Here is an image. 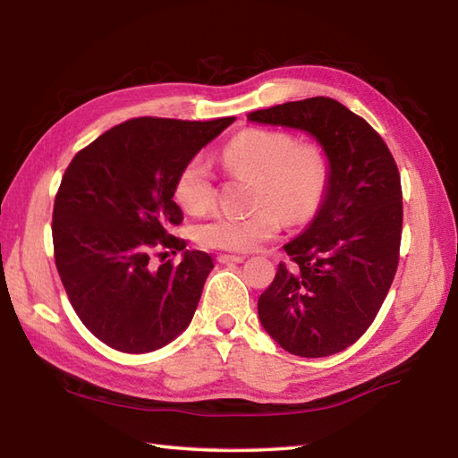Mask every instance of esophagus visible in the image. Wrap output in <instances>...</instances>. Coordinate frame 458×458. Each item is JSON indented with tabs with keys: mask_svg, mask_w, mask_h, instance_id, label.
I'll use <instances>...</instances> for the list:
<instances>
[{
	"mask_svg": "<svg viewBox=\"0 0 458 458\" xmlns=\"http://www.w3.org/2000/svg\"><path fill=\"white\" fill-rule=\"evenodd\" d=\"M246 258L244 256H236V254H220L218 261L220 264H242Z\"/></svg>",
	"mask_w": 458,
	"mask_h": 458,
	"instance_id": "1",
	"label": "esophagus"
}]
</instances>
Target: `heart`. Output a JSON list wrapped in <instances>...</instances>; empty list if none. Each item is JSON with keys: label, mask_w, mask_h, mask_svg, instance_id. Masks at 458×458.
Here are the masks:
<instances>
[{"label": "heart", "mask_w": 458, "mask_h": 458, "mask_svg": "<svg viewBox=\"0 0 458 458\" xmlns=\"http://www.w3.org/2000/svg\"><path fill=\"white\" fill-rule=\"evenodd\" d=\"M230 177L248 179L246 216L214 212L192 224L191 236L200 248L246 251L276 238L284 218L303 224L318 212L328 189V161L317 143H297L279 130H244L220 151ZM173 197L184 212L199 214L216 199V179L208 161L194 155L182 165L173 184Z\"/></svg>", "instance_id": "obj_1"}]
</instances>
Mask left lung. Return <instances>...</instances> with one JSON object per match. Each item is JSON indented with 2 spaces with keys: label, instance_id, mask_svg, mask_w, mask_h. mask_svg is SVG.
<instances>
[{
  "label": "left lung",
  "instance_id": "obj_1",
  "mask_svg": "<svg viewBox=\"0 0 458 458\" xmlns=\"http://www.w3.org/2000/svg\"><path fill=\"white\" fill-rule=\"evenodd\" d=\"M248 120L315 135L330 163L313 224L285 246L258 301L261 325L287 352L323 358L354 344L374 323L400 264V171L372 125L325 96L248 114Z\"/></svg>",
  "mask_w": 458,
  "mask_h": 458
}]
</instances>
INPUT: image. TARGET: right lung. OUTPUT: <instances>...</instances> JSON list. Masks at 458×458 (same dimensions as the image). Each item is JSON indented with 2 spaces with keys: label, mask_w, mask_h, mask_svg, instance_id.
I'll list each match as a JSON object with an SVG mask.
<instances>
[{
  "label": "right lung",
  "mask_w": 458,
  "mask_h": 458,
  "mask_svg": "<svg viewBox=\"0 0 458 458\" xmlns=\"http://www.w3.org/2000/svg\"><path fill=\"white\" fill-rule=\"evenodd\" d=\"M236 118H133L74 155L53 208V248L68 301L90 333L114 350L153 352L192 320L212 259L184 251L181 264H149L184 250L169 234L182 222L173 200L177 173Z\"/></svg>",
  "instance_id": "1"
}]
</instances>
